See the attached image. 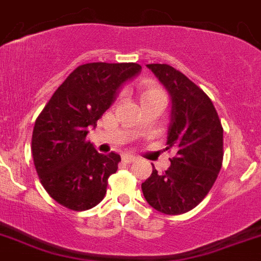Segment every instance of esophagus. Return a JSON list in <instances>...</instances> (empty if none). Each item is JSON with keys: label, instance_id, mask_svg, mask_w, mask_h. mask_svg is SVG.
Instances as JSON below:
<instances>
[{"label": "esophagus", "instance_id": "esophagus-1", "mask_svg": "<svg viewBox=\"0 0 261 261\" xmlns=\"http://www.w3.org/2000/svg\"><path fill=\"white\" fill-rule=\"evenodd\" d=\"M136 156L131 155V154H123L122 155V161L125 162V163H133V162L136 161Z\"/></svg>", "mask_w": 261, "mask_h": 261}]
</instances>
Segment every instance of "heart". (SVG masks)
<instances>
[{
    "label": "heart",
    "mask_w": 261,
    "mask_h": 261,
    "mask_svg": "<svg viewBox=\"0 0 261 261\" xmlns=\"http://www.w3.org/2000/svg\"><path fill=\"white\" fill-rule=\"evenodd\" d=\"M158 94H163L161 88H158L156 85L149 83V84H146L145 87H144L143 92H141V98H146V97H150V95H158Z\"/></svg>",
    "instance_id": "1"
}]
</instances>
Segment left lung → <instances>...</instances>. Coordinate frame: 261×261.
<instances>
[{"instance_id":"8db88e82","label":"left lung","mask_w":261,"mask_h":261,"mask_svg":"<svg viewBox=\"0 0 261 261\" xmlns=\"http://www.w3.org/2000/svg\"><path fill=\"white\" fill-rule=\"evenodd\" d=\"M146 67L171 97L166 149L176 155L164 173L153 168L141 190L155 211L177 216L194 209L216 182L223 161V128L208 95L182 72L166 63Z\"/></svg>"}]
</instances>
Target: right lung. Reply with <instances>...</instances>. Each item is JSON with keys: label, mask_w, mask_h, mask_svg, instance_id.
Listing matches in <instances>:
<instances>
[{"label": "right lung", "mask_w": 261, "mask_h": 261, "mask_svg": "<svg viewBox=\"0 0 261 261\" xmlns=\"http://www.w3.org/2000/svg\"><path fill=\"white\" fill-rule=\"evenodd\" d=\"M140 72L134 62L85 63L67 76L38 116L32 138L34 166L58 204L82 212L103 200L121 156L98 153L87 135L123 85Z\"/></svg>", "instance_id": "obj_1"}]
</instances>
